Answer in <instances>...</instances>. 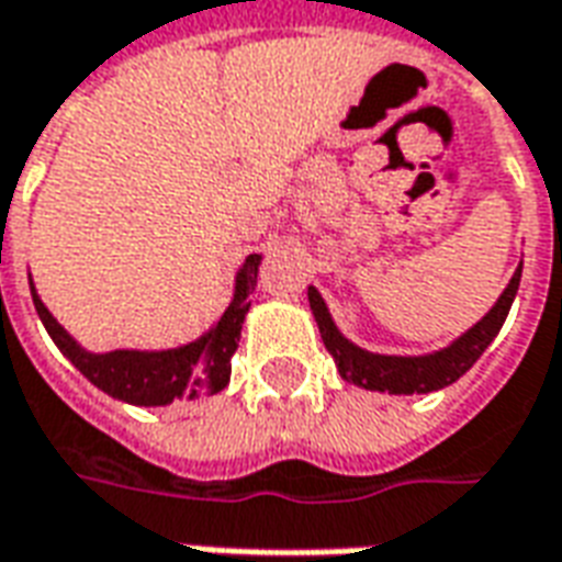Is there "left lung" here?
<instances>
[{
  "mask_svg": "<svg viewBox=\"0 0 562 562\" xmlns=\"http://www.w3.org/2000/svg\"><path fill=\"white\" fill-rule=\"evenodd\" d=\"M520 285V268L515 270V277L506 285V292L499 294V301L487 316L470 328L460 340H454L448 349L434 355H424V358H394V355H373L358 349L352 342L342 337L337 325L330 322V313L322 294L316 289H310V306H313V316L322 330V342L334 358V364L340 370V376L346 382H355L361 389L370 391H389V394H427V391H439L458 382L467 370H470L482 352L491 346L503 322H506L512 301L518 294Z\"/></svg>",
  "mask_w": 562,
  "mask_h": 562,
  "instance_id": "8db88e82",
  "label": "left lung"
}]
</instances>
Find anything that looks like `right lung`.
<instances>
[{"mask_svg": "<svg viewBox=\"0 0 562 562\" xmlns=\"http://www.w3.org/2000/svg\"><path fill=\"white\" fill-rule=\"evenodd\" d=\"M258 265L261 256H249L237 273V289L228 310L222 313L216 328L204 334L201 340L168 349V352H83L78 342L68 337L66 330L56 325V318L47 313L42 297L32 289V304L38 310L47 334L54 337L59 352L66 355L71 364L78 367L83 376L90 379L95 389L111 394L116 401H126L132 406H165L177 397H204L216 394L228 385L232 376V355L237 352L240 325L249 310V294L256 289Z\"/></svg>", "mask_w": 562, "mask_h": 562, "instance_id": "obj_1", "label": "right lung"}]
</instances>
